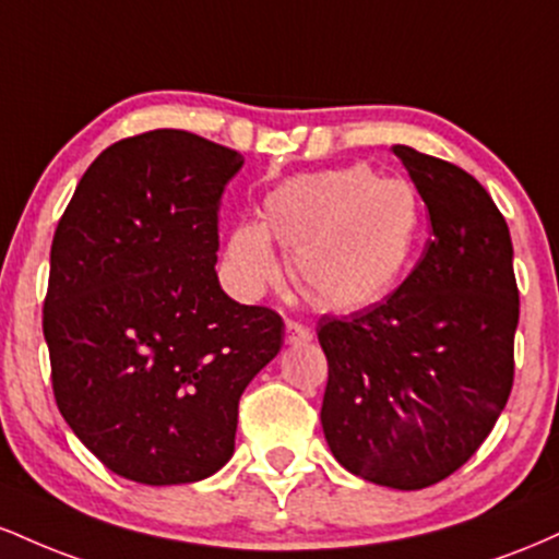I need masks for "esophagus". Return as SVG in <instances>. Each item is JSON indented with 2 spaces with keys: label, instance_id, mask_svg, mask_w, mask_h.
<instances>
[{
  "label": "esophagus",
  "instance_id": "34e87169",
  "mask_svg": "<svg viewBox=\"0 0 559 559\" xmlns=\"http://www.w3.org/2000/svg\"><path fill=\"white\" fill-rule=\"evenodd\" d=\"M312 338V331L307 325H301L299 320H286V331H284V342L297 346V344H307Z\"/></svg>",
  "mask_w": 559,
  "mask_h": 559
}]
</instances>
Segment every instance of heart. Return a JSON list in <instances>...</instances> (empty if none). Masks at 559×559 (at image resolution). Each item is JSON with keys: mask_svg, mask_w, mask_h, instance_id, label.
<instances>
[{"mask_svg": "<svg viewBox=\"0 0 559 559\" xmlns=\"http://www.w3.org/2000/svg\"><path fill=\"white\" fill-rule=\"evenodd\" d=\"M420 228V194L404 178H381L370 165L305 173L267 191L260 223L234 226L226 262L236 284L262 292L281 275L275 241L307 305L357 312L394 292L413 265Z\"/></svg>", "mask_w": 559, "mask_h": 559, "instance_id": "1", "label": "heart"}]
</instances>
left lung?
Returning <instances> with one entry per match:
<instances>
[{
    "label": "left lung",
    "instance_id": "left-lung-1",
    "mask_svg": "<svg viewBox=\"0 0 559 559\" xmlns=\"http://www.w3.org/2000/svg\"><path fill=\"white\" fill-rule=\"evenodd\" d=\"M433 239L391 297L320 318L323 423L333 457L370 484L415 491L476 454L515 378L521 316L512 241L489 191L447 159L396 144Z\"/></svg>",
    "mask_w": 559,
    "mask_h": 559
}]
</instances>
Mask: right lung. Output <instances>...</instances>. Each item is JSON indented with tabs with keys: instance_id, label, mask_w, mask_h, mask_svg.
<instances>
[{
	"instance_id": "1",
	"label": "right lung",
	"mask_w": 559,
	"mask_h": 559,
	"mask_svg": "<svg viewBox=\"0 0 559 559\" xmlns=\"http://www.w3.org/2000/svg\"><path fill=\"white\" fill-rule=\"evenodd\" d=\"M236 150L157 128L88 165L57 223L44 299L52 389L112 473L194 484L234 454L243 389L284 320L217 284V213Z\"/></svg>"
}]
</instances>
